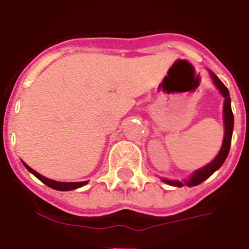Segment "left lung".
I'll list each match as a JSON object with an SVG mask.
<instances>
[{"label":"left lung","mask_w":249,"mask_h":249,"mask_svg":"<svg viewBox=\"0 0 249 249\" xmlns=\"http://www.w3.org/2000/svg\"><path fill=\"white\" fill-rule=\"evenodd\" d=\"M209 75L212 77L213 84L220 91V94L224 97V141H222V146H221L220 151L216 155V158L207 165L201 166L200 169H196L195 172L191 173L187 179L183 181H178V179H168V178H161V181L166 185L176 186V187H182V186H197L200 185L201 182H204L207 178L212 176L217 169H220L221 165L225 163V160L228 158L229 151H230V144H231V137H232V129H234V115L231 111V99H230V94H229L228 88L222 84L218 77L213 73L211 70H208Z\"/></svg>","instance_id":"left-lung-1"}]
</instances>
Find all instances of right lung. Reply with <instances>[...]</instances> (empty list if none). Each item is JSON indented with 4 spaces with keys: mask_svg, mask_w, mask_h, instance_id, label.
I'll return each instance as SVG.
<instances>
[{
    "mask_svg": "<svg viewBox=\"0 0 249 249\" xmlns=\"http://www.w3.org/2000/svg\"><path fill=\"white\" fill-rule=\"evenodd\" d=\"M23 165H24L25 168L28 169V172H31V173H32L35 177L38 178L41 182H44L45 185L49 186V187H52V189H54V190H58V191H71V190H76V189H79V187H83L84 185H86V183H88V181H83V182H58V181H54V179H50V178L44 177L42 174L37 173L36 170L32 169L31 166L27 165L24 161H23Z\"/></svg>",
    "mask_w": 249,
    "mask_h": 249,
    "instance_id": "right-lung-1",
    "label": "right lung"
}]
</instances>
